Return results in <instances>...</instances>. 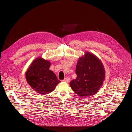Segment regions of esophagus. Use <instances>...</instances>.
I'll return each instance as SVG.
<instances>
[{
	"instance_id": "esophagus-1",
	"label": "esophagus",
	"mask_w": 132,
	"mask_h": 132,
	"mask_svg": "<svg viewBox=\"0 0 132 132\" xmlns=\"http://www.w3.org/2000/svg\"><path fill=\"white\" fill-rule=\"evenodd\" d=\"M69 80H70V79H69V78H68V77H67V78H65L63 81H64V82H68L69 81Z\"/></svg>"
}]
</instances>
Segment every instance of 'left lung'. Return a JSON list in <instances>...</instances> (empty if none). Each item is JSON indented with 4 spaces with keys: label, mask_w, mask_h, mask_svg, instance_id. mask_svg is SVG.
I'll use <instances>...</instances> for the list:
<instances>
[{
    "label": "left lung",
    "mask_w": 132,
    "mask_h": 132,
    "mask_svg": "<svg viewBox=\"0 0 132 132\" xmlns=\"http://www.w3.org/2000/svg\"><path fill=\"white\" fill-rule=\"evenodd\" d=\"M76 72V79L69 84L74 92L80 97L95 95L102 86L105 78V70L101 60L89 52L79 58Z\"/></svg>",
    "instance_id": "8db88e82"
}]
</instances>
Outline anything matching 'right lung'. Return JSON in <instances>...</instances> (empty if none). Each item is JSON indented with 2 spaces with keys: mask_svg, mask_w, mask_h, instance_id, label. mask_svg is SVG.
Masks as SVG:
<instances>
[{
  "mask_svg": "<svg viewBox=\"0 0 132 132\" xmlns=\"http://www.w3.org/2000/svg\"><path fill=\"white\" fill-rule=\"evenodd\" d=\"M51 65L50 61L40 56L32 62L25 73L28 84L40 95L50 93L61 82L54 72L49 69Z\"/></svg>",
  "mask_w": 132,
  "mask_h": 132,
  "instance_id": "obj_1",
  "label": "right lung"
}]
</instances>
